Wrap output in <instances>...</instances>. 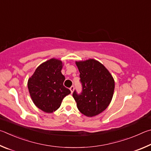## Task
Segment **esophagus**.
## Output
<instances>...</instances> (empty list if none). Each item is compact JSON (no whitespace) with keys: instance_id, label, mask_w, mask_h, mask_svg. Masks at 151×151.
Masks as SVG:
<instances>
[{"instance_id":"esophagus-1","label":"esophagus","mask_w":151,"mask_h":151,"mask_svg":"<svg viewBox=\"0 0 151 151\" xmlns=\"http://www.w3.org/2000/svg\"><path fill=\"white\" fill-rule=\"evenodd\" d=\"M70 91H71V93H73V90H74V86H71V88H70Z\"/></svg>"}]
</instances>
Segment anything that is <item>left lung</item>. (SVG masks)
Masks as SVG:
<instances>
[{
  "label": "left lung",
  "mask_w": 151,
  "mask_h": 151,
  "mask_svg": "<svg viewBox=\"0 0 151 151\" xmlns=\"http://www.w3.org/2000/svg\"><path fill=\"white\" fill-rule=\"evenodd\" d=\"M80 71L82 90H74L73 97L79 111L88 117H93L106 109L111 101L115 81L105 66L90 59L76 62Z\"/></svg>",
  "instance_id": "obj_1"
}]
</instances>
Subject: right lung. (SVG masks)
Masks as SVG:
<instances>
[{
	"label": "right lung",
	"mask_w": 151,
	"mask_h": 151,
	"mask_svg": "<svg viewBox=\"0 0 151 151\" xmlns=\"http://www.w3.org/2000/svg\"><path fill=\"white\" fill-rule=\"evenodd\" d=\"M62 68L61 61L47 60L37 68L28 80V88L33 102L46 113L57 110L63 99L71 93L63 84L65 77L61 72Z\"/></svg>",
	"instance_id": "obj_1"
}]
</instances>
